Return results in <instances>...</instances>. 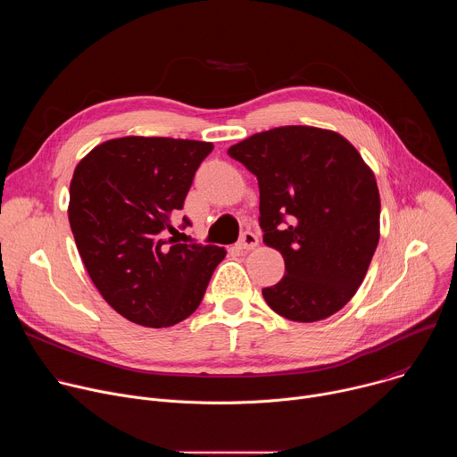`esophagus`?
I'll use <instances>...</instances> for the list:
<instances>
[{
    "mask_svg": "<svg viewBox=\"0 0 457 457\" xmlns=\"http://www.w3.org/2000/svg\"><path fill=\"white\" fill-rule=\"evenodd\" d=\"M256 245H258V238H256V235L251 233V231H245V233L242 235V238L238 240V244H237V247L242 249V251H251V249H254Z\"/></svg>",
    "mask_w": 457,
    "mask_h": 457,
    "instance_id": "esophagus-1",
    "label": "esophagus"
}]
</instances>
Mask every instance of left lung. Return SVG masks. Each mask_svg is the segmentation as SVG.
<instances>
[{
  "label": "left lung",
  "mask_w": 457,
  "mask_h": 457,
  "mask_svg": "<svg viewBox=\"0 0 457 457\" xmlns=\"http://www.w3.org/2000/svg\"><path fill=\"white\" fill-rule=\"evenodd\" d=\"M228 155L256 175L264 244L286 262L284 278L262 289L268 305L302 323L338 312L363 282L379 240L370 166L344 136L316 126L266 129Z\"/></svg>",
  "instance_id": "1"
}]
</instances>
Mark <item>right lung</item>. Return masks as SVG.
<instances>
[{
  "label": "right lung",
  "instance_id": "obj_1",
  "mask_svg": "<svg viewBox=\"0 0 457 457\" xmlns=\"http://www.w3.org/2000/svg\"><path fill=\"white\" fill-rule=\"evenodd\" d=\"M212 143L128 136L88 152L71 180L69 220L101 296L143 328H171L203 302L224 247L168 233ZM184 224H189L184 219Z\"/></svg>",
  "mask_w": 457,
  "mask_h": 457
}]
</instances>
